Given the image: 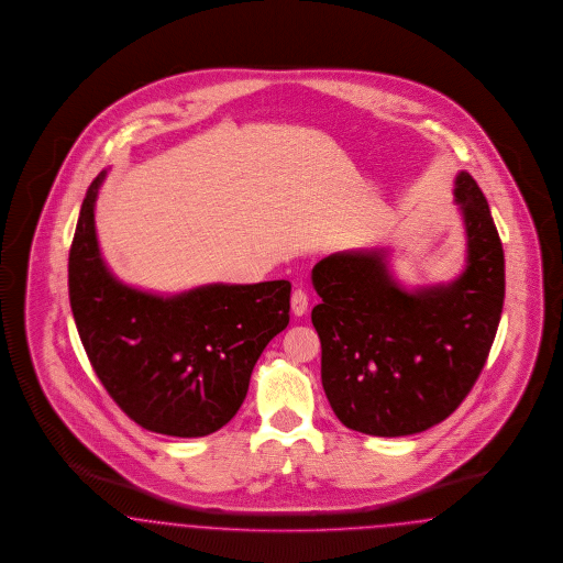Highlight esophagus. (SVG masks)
<instances>
[{
  "instance_id": "1",
  "label": "esophagus",
  "mask_w": 563,
  "mask_h": 563,
  "mask_svg": "<svg viewBox=\"0 0 563 563\" xmlns=\"http://www.w3.org/2000/svg\"><path fill=\"white\" fill-rule=\"evenodd\" d=\"M291 310L295 316H303L308 312V295L301 289H295L291 295Z\"/></svg>"
}]
</instances>
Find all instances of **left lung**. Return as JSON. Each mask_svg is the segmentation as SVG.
Instances as JSON below:
<instances>
[{
    "label": "left lung",
    "mask_w": 563,
    "mask_h": 563,
    "mask_svg": "<svg viewBox=\"0 0 563 563\" xmlns=\"http://www.w3.org/2000/svg\"><path fill=\"white\" fill-rule=\"evenodd\" d=\"M452 195L465 260L450 280L406 285L389 247L338 251L312 271L322 387L345 428L421 433L456 410L484 368L503 312L505 253L467 172L454 176Z\"/></svg>",
    "instance_id": "1"
}]
</instances>
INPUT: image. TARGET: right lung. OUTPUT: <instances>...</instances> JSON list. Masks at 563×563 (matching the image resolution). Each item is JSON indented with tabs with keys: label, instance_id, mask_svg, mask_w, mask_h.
<instances>
[{
	"label": "right lung",
	"instance_id": "1",
	"mask_svg": "<svg viewBox=\"0 0 563 563\" xmlns=\"http://www.w3.org/2000/svg\"><path fill=\"white\" fill-rule=\"evenodd\" d=\"M91 181L68 253V299L98 379L137 426L174 438L209 435L239 412L253 366L289 324V280L209 283L157 292L109 268Z\"/></svg>",
	"mask_w": 563,
	"mask_h": 563
}]
</instances>
